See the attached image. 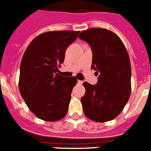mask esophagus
Returning a JSON list of instances; mask_svg holds the SVG:
<instances>
[{
  "instance_id": "1",
  "label": "esophagus",
  "mask_w": 151,
  "mask_h": 151,
  "mask_svg": "<svg viewBox=\"0 0 151 151\" xmlns=\"http://www.w3.org/2000/svg\"><path fill=\"white\" fill-rule=\"evenodd\" d=\"M77 82H78V84H79V85H82V84L83 83V82H82V81H81V80H78V81H77Z\"/></svg>"
}]
</instances>
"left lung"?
<instances>
[{"mask_svg":"<svg viewBox=\"0 0 151 151\" xmlns=\"http://www.w3.org/2000/svg\"><path fill=\"white\" fill-rule=\"evenodd\" d=\"M78 38L91 47V69L99 75L96 85L83 84L84 113L95 122L110 121L122 112L130 97L132 71L127 50L118 35L105 29H87Z\"/></svg>","mask_w":151,"mask_h":151,"instance_id":"left-lung-1","label":"left lung"}]
</instances>
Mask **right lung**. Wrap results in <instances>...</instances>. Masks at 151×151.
I'll return each mask as SVG.
<instances>
[{
    "instance_id": "right-lung-1",
    "label": "right lung",
    "mask_w": 151,
    "mask_h": 151,
    "mask_svg": "<svg viewBox=\"0 0 151 151\" xmlns=\"http://www.w3.org/2000/svg\"><path fill=\"white\" fill-rule=\"evenodd\" d=\"M80 32L54 31L37 36L24 53L19 69V88L29 110L42 120L54 122L66 115L75 76L57 73L67 47Z\"/></svg>"
}]
</instances>
